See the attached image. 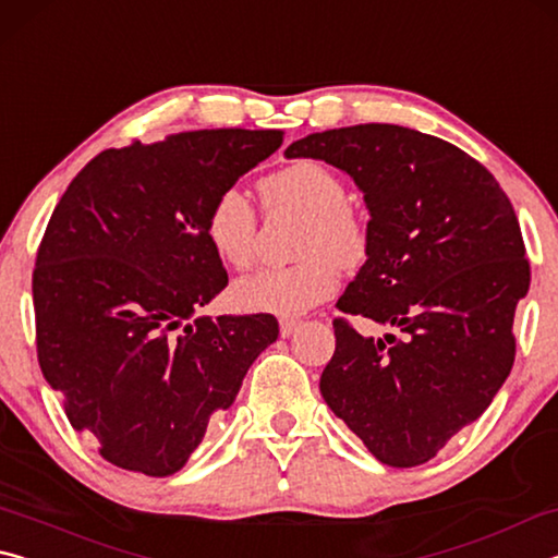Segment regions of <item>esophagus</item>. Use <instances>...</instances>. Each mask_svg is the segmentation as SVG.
Returning a JSON list of instances; mask_svg holds the SVG:
<instances>
[{
    "instance_id": "esophagus-1",
    "label": "esophagus",
    "mask_w": 558,
    "mask_h": 558,
    "mask_svg": "<svg viewBox=\"0 0 558 558\" xmlns=\"http://www.w3.org/2000/svg\"><path fill=\"white\" fill-rule=\"evenodd\" d=\"M300 327L298 319H280V337H290Z\"/></svg>"
}]
</instances>
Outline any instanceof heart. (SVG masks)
I'll use <instances>...</instances> for the list:
<instances>
[{
  "label": "heart",
  "instance_id": "heart-1",
  "mask_svg": "<svg viewBox=\"0 0 558 558\" xmlns=\"http://www.w3.org/2000/svg\"><path fill=\"white\" fill-rule=\"evenodd\" d=\"M270 206L307 214L300 256L288 268H260L233 282L231 302L243 313L295 317L325 302L337 290V266L356 268L369 253V233L352 206L347 186L323 162L302 159L263 179ZM258 216L241 189L229 186L206 214V241L216 258L231 268H245L256 256Z\"/></svg>",
  "mask_w": 558,
  "mask_h": 558
}]
</instances>
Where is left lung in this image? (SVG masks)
<instances>
[{
    "label": "left lung",
    "mask_w": 558,
    "mask_h": 558,
    "mask_svg": "<svg viewBox=\"0 0 558 558\" xmlns=\"http://www.w3.org/2000/svg\"><path fill=\"white\" fill-rule=\"evenodd\" d=\"M286 157L323 159L354 179L369 253L337 307L403 332L362 337L335 319L323 399L384 465H423L512 372L514 310L529 290L512 204L477 159L401 125L315 132Z\"/></svg>",
    "instance_id": "1"
}]
</instances>
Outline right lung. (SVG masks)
Returning <instances> with one entry per match:
<instances>
[{
    "mask_svg": "<svg viewBox=\"0 0 558 558\" xmlns=\"http://www.w3.org/2000/svg\"><path fill=\"white\" fill-rule=\"evenodd\" d=\"M278 130H196L106 149L61 196L36 253V352L71 426L112 465L167 477L278 339L272 315L196 317L229 282L206 241L223 189Z\"/></svg>",
    "mask_w": 558,
    "mask_h": 558,
    "instance_id": "add662e5",
    "label": "right lung"
}]
</instances>
